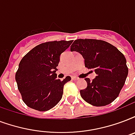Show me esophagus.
I'll list each match as a JSON object with an SVG mask.
<instances>
[{
    "label": "esophagus",
    "instance_id": "34e87169",
    "mask_svg": "<svg viewBox=\"0 0 135 135\" xmlns=\"http://www.w3.org/2000/svg\"><path fill=\"white\" fill-rule=\"evenodd\" d=\"M72 81H76L78 80H79V78H77V77H72Z\"/></svg>",
    "mask_w": 135,
    "mask_h": 135
}]
</instances>
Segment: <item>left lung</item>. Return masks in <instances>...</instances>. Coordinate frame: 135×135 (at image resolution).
<instances>
[{
	"label": "left lung",
	"mask_w": 135,
	"mask_h": 135,
	"mask_svg": "<svg viewBox=\"0 0 135 135\" xmlns=\"http://www.w3.org/2000/svg\"><path fill=\"white\" fill-rule=\"evenodd\" d=\"M71 51L80 53L85 66L96 74L92 81L85 79L87 87L80 90L82 98L94 106H105L115 100L128 74L125 56L110 43L93 39L75 40Z\"/></svg>",
	"instance_id": "left-lung-1"
}]
</instances>
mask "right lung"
Returning <instances> with one entry per match:
<instances>
[{"mask_svg": "<svg viewBox=\"0 0 135 135\" xmlns=\"http://www.w3.org/2000/svg\"><path fill=\"white\" fill-rule=\"evenodd\" d=\"M72 42V40H61L42 43L31 49L21 59L15 80L27 106L47 111L60 101L64 86L71 81V77L66 76L63 81L56 79V66L61 53Z\"/></svg>", "mask_w": 135, "mask_h": 135, "instance_id": "add662e5", "label": "right lung"}]
</instances>
